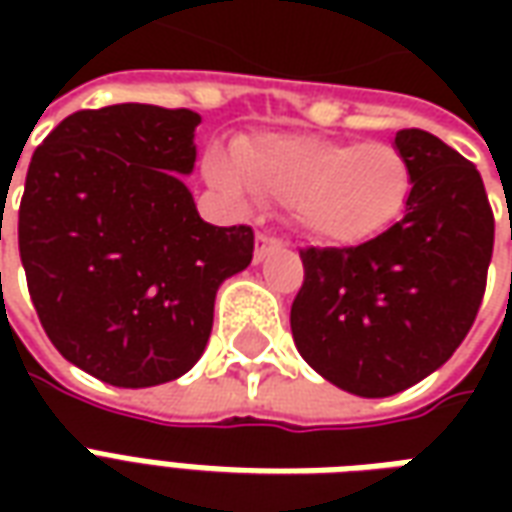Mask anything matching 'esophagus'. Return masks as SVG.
I'll return each instance as SVG.
<instances>
[{
	"instance_id": "esophagus-1",
	"label": "esophagus",
	"mask_w": 512,
	"mask_h": 512,
	"mask_svg": "<svg viewBox=\"0 0 512 512\" xmlns=\"http://www.w3.org/2000/svg\"><path fill=\"white\" fill-rule=\"evenodd\" d=\"M279 246H282V241H279V238H274V235L257 233V238H255V263L266 260L268 252H274V249H279Z\"/></svg>"
}]
</instances>
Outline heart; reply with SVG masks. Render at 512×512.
<instances>
[{
	"instance_id": "b5f03b06",
	"label": "heart",
	"mask_w": 512,
	"mask_h": 512,
	"mask_svg": "<svg viewBox=\"0 0 512 512\" xmlns=\"http://www.w3.org/2000/svg\"><path fill=\"white\" fill-rule=\"evenodd\" d=\"M205 178L227 200L288 202L290 222L321 244H359L384 233L411 194V164L389 142L263 134L205 156Z\"/></svg>"
}]
</instances>
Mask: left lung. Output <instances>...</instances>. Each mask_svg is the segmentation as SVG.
Masks as SVG:
<instances>
[{
    "instance_id": "obj_1",
    "label": "left lung",
    "mask_w": 512,
    "mask_h": 512,
    "mask_svg": "<svg viewBox=\"0 0 512 512\" xmlns=\"http://www.w3.org/2000/svg\"><path fill=\"white\" fill-rule=\"evenodd\" d=\"M406 213L359 246L301 249L290 329L304 362L359 397H389L439 370L472 329L494 252V211L472 161L403 128Z\"/></svg>"
}]
</instances>
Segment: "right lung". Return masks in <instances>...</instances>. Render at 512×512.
I'll return each instance as SVG.
<instances>
[{
	"instance_id": "add662e5",
	"label": "right lung",
	"mask_w": 512,
	"mask_h": 512,
	"mask_svg": "<svg viewBox=\"0 0 512 512\" xmlns=\"http://www.w3.org/2000/svg\"><path fill=\"white\" fill-rule=\"evenodd\" d=\"M197 126L191 109H82L29 161L18 208L29 296L54 348L106 384L189 373L216 290L252 263V227L202 222L180 180L194 169Z\"/></svg>"
}]
</instances>
